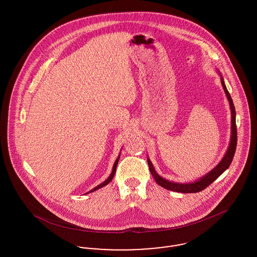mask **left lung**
<instances>
[{
  "label": "left lung",
  "instance_id": "1",
  "mask_svg": "<svg viewBox=\"0 0 257 257\" xmlns=\"http://www.w3.org/2000/svg\"><path fill=\"white\" fill-rule=\"evenodd\" d=\"M219 74L220 73L219 72ZM220 81H221V85L224 89V92L226 94V97L229 101V106H230V110H231V138H230V143H229V147L225 153V155L223 156V158L221 159L220 163L217 165V167H215V169H213L207 174H205L203 177H201L200 179L196 180L195 182L192 183H175L172 181H169L165 178H163L162 176H160L159 174L156 172L151 161L149 158H147V163H148V167H149V171L151 172L152 176L154 177L156 183L160 185L161 187L173 191V192H177V193H182V194H190V193H197L200 192L202 190H204L205 188H207L208 186L211 183H213L220 174L223 171H226L228 169V167L230 166L231 162H232L234 154H235V150H236V146H237V128H236V111H235V107L233 104L231 96L226 88V86L224 85L223 82V78L220 75Z\"/></svg>",
  "mask_w": 257,
  "mask_h": 257
}]
</instances>
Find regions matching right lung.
Instances as JSON below:
<instances>
[{"instance_id":"1","label":"right lung","mask_w":257,"mask_h":257,"mask_svg":"<svg viewBox=\"0 0 257 257\" xmlns=\"http://www.w3.org/2000/svg\"><path fill=\"white\" fill-rule=\"evenodd\" d=\"M119 157H120V156H118V157H117V159L115 160V162H114V164H113V167H112L111 173H110V176L107 178V180H105L103 183H101L100 185L96 186L95 188H93L91 191L87 192V194H88V193H91V192H94V191H96L98 189H100V188H102V187L106 186L107 184L110 183V181H111V179H112V178H113V176H114V173H115V171H116V166H117V163H118V161H119Z\"/></svg>"}]
</instances>
